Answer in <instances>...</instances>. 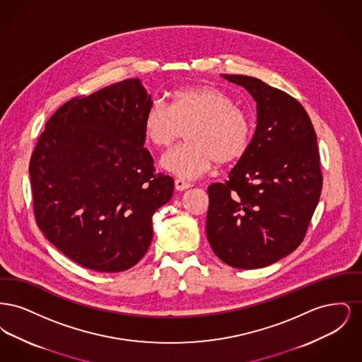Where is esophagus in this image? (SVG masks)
Returning <instances> with one entry per match:
<instances>
[{
	"label": "esophagus",
	"instance_id": "1",
	"mask_svg": "<svg viewBox=\"0 0 362 362\" xmlns=\"http://www.w3.org/2000/svg\"><path fill=\"white\" fill-rule=\"evenodd\" d=\"M189 187H191V185L189 182H186L183 179H175V189L177 191H185V189H189Z\"/></svg>",
	"mask_w": 362,
	"mask_h": 362
}]
</instances>
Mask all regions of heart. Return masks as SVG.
Returning <instances> with one entry per match:
<instances>
[{
	"mask_svg": "<svg viewBox=\"0 0 362 362\" xmlns=\"http://www.w3.org/2000/svg\"><path fill=\"white\" fill-rule=\"evenodd\" d=\"M187 130L189 144L161 158L164 170L185 179L199 177L217 163L229 165L250 148L252 127L247 114L220 89L187 86L173 93L171 107L156 100L144 117L146 139L167 149Z\"/></svg>",
	"mask_w": 362,
	"mask_h": 362,
	"instance_id": "b5f03b06",
	"label": "heart"
}]
</instances>
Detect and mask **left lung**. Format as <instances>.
Returning a JSON list of instances; mask_svg holds the SVG:
<instances>
[{"instance_id":"1","label":"left lung","mask_w":362,"mask_h":362,"mask_svg":"<svg viewBox=\"0 0 362 362\" xmlns=\"http://www.w3.org/2000/svg\"><path fill=\"white\" fill-rule=\"evenodd\" d=\"M221 77L254 98L257 129L229 180L207 189V240L226 264L260 269L305 236L323 185L316 133L304 107L284 90L250 76Z\"/></svg>"}]
</instances>
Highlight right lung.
Here are the masks:
<instances>
[{
  "label": "right lung",
  "instance_id": "right-lung-1",
  "mask_svg": "<svg viewBox=\"0 0 362 362\" xmlns=\"http://www.w3.org/2000/svg\"><path fill=\"white\" fill-rule=\"evenodd\" d=\"M153 103L139 78L74 98L46 123L30 161L35 218L64 255L100 273L146 254L152 217L173 194L155 175L144 117Z\"/></svg>",
  "mask_w": 362,
  "mask_h": 362
}]
</instances>
